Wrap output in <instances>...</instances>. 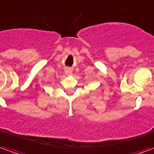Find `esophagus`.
<instances>
[{"label": "esophagus", "mask_w": 154, "mask_h": 154, "mask_svg": "<svg viewBox=\"0 0 154 154\" xmlns=\"http://www.w3.org/2000/svg\"><path fill=\"white\" fill-rule=\"evenodd\" d=\"M65 73H66L67 75H70V74H71V71H70V70H69V69H66V70H65Z\"/></svg>", "instance_id": "esophagus-1"}]
</instances>
